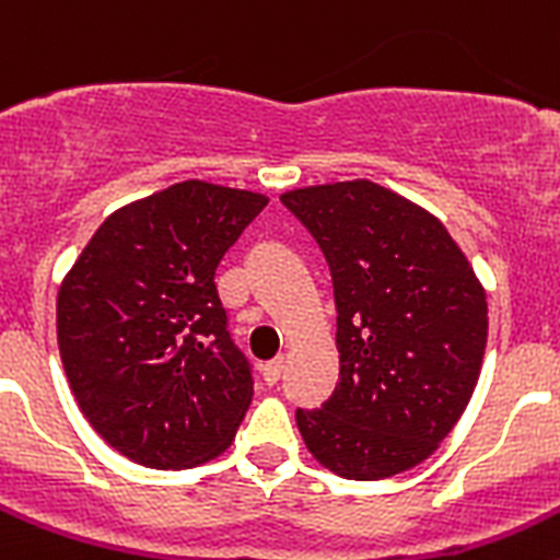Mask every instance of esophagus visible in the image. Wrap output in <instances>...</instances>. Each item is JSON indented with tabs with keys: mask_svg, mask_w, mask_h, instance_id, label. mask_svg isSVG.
<instances>
[{
	"mask_svg": "<svg viewBox=\"0 0 560 560\" xmlns=\"http://www.w3.org/2000/svg\"><path fill=\"white\" fill-rule=\"evenodd\" d=\"M283 364H285L283 355H277V359L266 361L264 364V381L269 384V387H275L277 381H280V375H283Z\"/></svg>",
	"mask_w": 560,
	"mask_h": 560,
	"instance_id": "esophagus-1",
	"label": "esophagus"
}]
</instances>
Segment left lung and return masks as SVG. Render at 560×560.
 Wrapping results in <instances>:
<instances>
[{"label":"left lung","mask_w":560,"mask_h":560,"mask_svg":"<svg viewBox=\"0 0 560 560\" xmlns=\"http://www.w3.org/2000/svg\"><path fill=\"white\" fill-rule=\"evenodd\" d=\"M334 280L339 384L296 409L305 446L345 479H384L438 448L477 387L488 303L446 226L368 179L280 196Z\"/></svg>","instance_id":"left-lung-1"}]
</instances>
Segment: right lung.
Segmentation results:
<instances>
[{"mask_svg": "<svg viewBox=\"0 0 560 560\" xmlns=\"http://www.w3.org/2000/svg\"><path fill=\"white\" fill-rule=\"evenodd\" d=\"M266 196L182 182L108 215L58 291V348L78 407L133 463L219 457L252 400V361L215 285Z\"/></svg>", "mask_w": 560, "mask_h": 560, "instance_id": "add662e5", "label": "right lung"}]
</instances>
